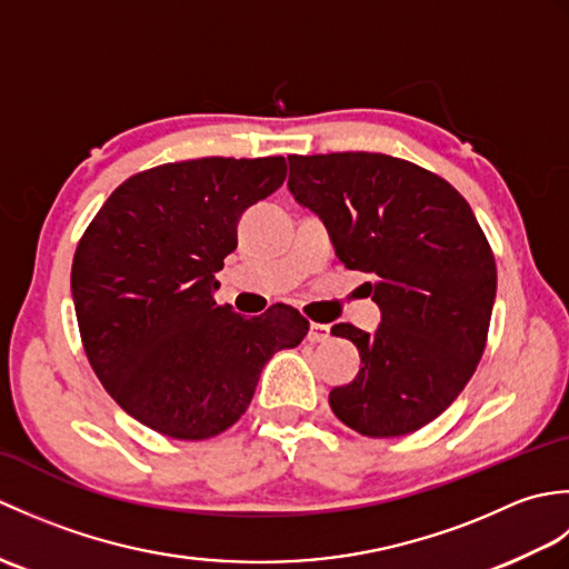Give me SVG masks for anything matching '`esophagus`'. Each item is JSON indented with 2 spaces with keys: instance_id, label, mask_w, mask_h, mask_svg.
Here are the masks:
<instances>
[{
  "instance_id": "esophagus-1",
  "label": "esophagus",
  "mask_w": 569,
  "mask_h": 569,
  "mask_svg": "<svg viewBox=\"0 0 569 569\" xmlns=\"http://www.w3.org/2000/svg\"><path fill=\"white\" fill-rule=\"evenodd\" d=\"M328 340H330V325L310 322V328H308V342L318 345V342H328Z\"/></svg>"
}]
</instances>
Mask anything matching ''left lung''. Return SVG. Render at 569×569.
Listing matches in <instances>:
<instances>
[{
  "label": "left lung",
  "mask_w": 569,
  "mask_h": 569,
  "mask_svg": "<svg viewBox=\"0 0 569 569\" xmlns=\"http://www.w3.org/2000/svg\"><path fill=\"white\" fill-rule=\"evenodd\" d=\"M288 190L328 227L347 269L365 271L381 322L332 328L361 369L330 408L367 438L408 435L450 408L485 352L497 263L475 212L426 168L386 153L288 156Z\"/></svg>",
  "instance_id": "8db88e82"
}]
</instances>
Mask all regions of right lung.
Masks as SVG:
<instances>
[{"label":"right lung","mask_w":569,"mask_h":569,"mask_svg":"<svg viewBox=\"0 0 569 569\" xmlns=\"http://www.w3.org/2000/svg\"><path fill=\"white\" fill-rule=\"evenodd\" d=\"M283 180V156L166 163L124 180L82 234L70 288L84 355L147 428L178 440L224 432L266 361L306 337L308 320L283 303L244 318L214 300L241 214Z\"/></svg>","instance_id":"right-lung-1"}]
</instances>
